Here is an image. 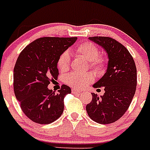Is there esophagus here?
<instances>
[{
    "mask_svg": "<svg viewBox=\"0 0 150 150\" xmlns=\"http://www.w3.org/2000/svg\"><path fill=\"white\" fill-rule=\"evenodd\" d=\"M71 91H72L73 94H80L82 92L80 90H78L75 88H73L72 89H71Z\"/></svg>",
    "mask_w": 150,
    "mask_h": 150,
    "instance_id": "esophagus-1",
    "label": "esophagus"
}]
</instances>
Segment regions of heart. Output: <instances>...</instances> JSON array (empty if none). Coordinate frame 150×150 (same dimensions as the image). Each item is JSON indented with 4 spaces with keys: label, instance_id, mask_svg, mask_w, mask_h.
I'll return each instance as SVG.
<instances>
[{
    "label": "heart",
    "instance_id": "1",
    "mask_svg": "<svg viewBox=\"0 0 150 150\" xmlns=\"http://www.w3.org/2000/svg\"><path fill=\"white\" fill-rule=\"evenodd\" d=\"M76 52L80 56L83 57L88 62H90V67L94 68L96 71H103L106 65V61L104 58L99 55L98 49L93 43L90 42L79 44L76 46ZM71 63V55L67 51L64 52L59 56L57 62V65L60 71H65L69 68ZM94 76L89 73L79 74L72 72L67 74L65 77V81L69 86L74 88H83L92 83Z\"/></svg>",
    "mask_w": 150,
    "mask_h": 150
}]
</instances>
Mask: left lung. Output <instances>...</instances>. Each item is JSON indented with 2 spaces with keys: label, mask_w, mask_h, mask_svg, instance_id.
<instances>
[{
  "label": "left lung",
  "mask_w": 150,
  "mask_h": 150,
  "mask_svg": "<svg viewBox=\"0 0 150 150\" xmlns=\"http://www.w3.org/2000/svg\"><path fill=\"white\" fill-rule=\"evenodd\" d=\"M100 46L108 55L105 74L93 85L104 87L99 98L91 93L92 100L86 105L88 116L100 124H110L120 120L132 103L137 86V69L133 57L122 44L108 37L88 38Z\"/></svg>",
  "instance_id": "left-lung-1"
}]
</instances>
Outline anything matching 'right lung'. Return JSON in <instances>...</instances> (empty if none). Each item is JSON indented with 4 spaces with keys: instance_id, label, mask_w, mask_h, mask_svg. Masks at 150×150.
I'll return each mask as SVG.
<instances>
[{
    "instance_id": "obj_1",
    "label": "right lung",
    "mask_w": 150,
    "mask_h": 150,
    "mask_svg": "<svg viewBox=\"0 0 150 150\" xmlns=\"http://www.w3.org/2000/svg\"><path fill=\"white\" fill-rule=\"evenodd\" d=\"M77 38L45 37L28 45L18 55L13 70V88L22 110L31 121L50 124L64 111V98L71 92L62 85L58 93L49 89L59 76L57 62Z\"/></svg>"
}]
</instances>
